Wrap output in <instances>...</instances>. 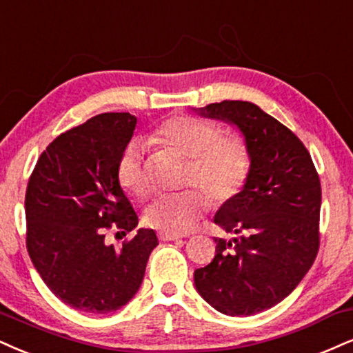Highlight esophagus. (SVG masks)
<instances>
[{
    "label": "esophagus",
    "instance_id": "esophagus-1",
    "mask_svg": "<svg viewBox=\"0 0 353 353\" xmlns=\"http://www.w3.org/2000/svg\"><path fill=\"white\" fill-rule=\"evenodd\" d=\"M159 239H160V241H165V242H168V241H180L181 236H178V234H172V232H165V230H160Z\"/></svg>",
    "mask_w": 353,
    "mask_h": 353
}]
</instances>
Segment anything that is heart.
<instances>
[{
  "label": "heart",
  "instance_id": "obj_1",
  "mask_svg": "<svg viewBox=\"0 0 353 353\" xmlns=\"http://www.w3.org/2000/svg\"><path fill=\"white\" fill-rule=\"evenodd\" d=\"M152 141L172 147L190 159L185 181L196 185L214 204L237 196L250 172V150L243 139L224 136L219 125L193 116L165 119L152 132ZM117 180L129 194L145 198L150 181L143 167V143L137 139L124 147L116 165ZM208 199L196 188L157 196L145 210V223L172 234H183L206 211Z\"/></svg>",
  "mask_w": 353,
  "mask_h": 353
}]
</instances>
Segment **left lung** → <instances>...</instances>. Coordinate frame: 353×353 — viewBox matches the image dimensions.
<instances>
[{
	"mask_svg": "<svg viewBox=\"0 0 353 353\" xmlns=\"http://www.w3.org/2000/svg\"><path fill=\"white\" fill-rule=\"evenodd\" d=\"M236 125L250 150V172L214 223L232 241L214 239L216 256L194 270L204 301L228 316H252L283 301L310 272L319 250L321 181L304 143L249 101L199 108Z\"/></svg>",
	"mask_w": 353,
	"mask_h": 353,
	"instance_id": "8db88e82",
	"label": "left lung"
}]
</instances>
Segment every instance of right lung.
Here are the masks:
<instances>
[{
  "mask_svg": "<svg viewBox=\"0 0 353 353\" xmlns=\"http://www.w3.org/2000/svg\"><path fill=\"white\" fill-rule=\"evenodd\" d=\"M137 117L104 112L60 134L39 157L26 190V245L57 298L73 310L106 314L132 299L159 245L139 229L116 250L108 229L130 232L139 217L117 180L116 165Z\"/></svg>",
  "mask_w": 353,
  "mask_h": 353,
  "instance_id": "right-lung-1",
  "label": "right lung"
}]
</instances>
